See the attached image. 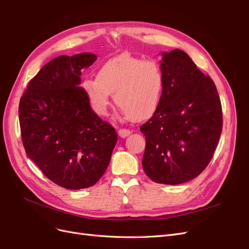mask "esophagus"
<instances>
[{"label":"esophagus","instance_id":"esophagus-1","mask_svg":"<svg viewBox=\"0 0 249 249\" xmlns=\"http://www.w3.org/2000/svg\"><path fill=\"white\" fill-rule=\"evenodd\" d=\"M131 133H132V131L129 130V129H119L118 130V135H119L120 137H123V138L129 136Z\"/></svg>","mask_w":249,"mask_h":249}]
</instances>
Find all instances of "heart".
Instances as JSON below:
<instances>
[{
  "label": "heart",
  "mask_w": 249,
  "mask_h": 249,
  "mask_svg": "<svg viewBox=\"0 0 249 249\" xmlns=\"http://www.w3.org/2000/svg\"><path fill=\"white\" fill-rule=\"evenodd\" d=\"M164 72L155 59H141L122 55L102 64L96 77H87L82 89L93 111L106 116L111 94L125 117L142 120L154 114L159 106L163 89Z\"/></svg>",
  "instance_id": "heart-1"
}]
</instances>
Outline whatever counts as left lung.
Here are the masks:
<instances>
[{"instance_id": "left-lung-1", "label": "left lung", "mask_w": 249, "mask_h": 249, "mask_svg": "<svg viewBox=\"0 0 249 249\" xmlns=\"http://www.w3.org/2000/svg\"><path fill=\"white\" fill-rule=\"evenodd\" d=\"M164 89L145 136L142 167L156 183L183 184L212 160L222 132V108L213 80L184 51L162 53Z\"/></svg>"}]
</instances>
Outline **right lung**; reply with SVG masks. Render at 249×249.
<instances>
[{
	"mask_svg": "<svg viewBox=\"0 0 249 249\" xmlns=\"http://www.w3.org/2000/svg\"><path fill=\"white\" fill-rule=\"evenodd\" d=\"M96 60L90 53L59 56L29 82L18 116L27 156L52 182L66 189L93 186L106 171L115 129L90 107L81 73Z\"/></svg>",
	"mask_w": 249,
	"mask_h": 249,
	"instance_id": "obj_1",
	"label": "right lung"
}]
</instances>
